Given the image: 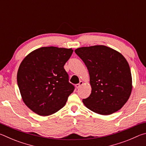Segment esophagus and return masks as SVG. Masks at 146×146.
Returning <instances> with one entry per match:
<instances>
[{"mask_svg": "<svg viewBox=\"0 0 146 146\" xmlns=\"http://www.w3.org/2000/svg\"><path fill=\"white\" fill-rule=\"evenodd\" d=\"M83 84V82H82V81H80V82H79L78 84H76L75 85V86H76V88H80V86H82Z\"/></svg>", "mask_w": 146, "mask_h": 146, "instance_id": "34e87169", "label": "esophagus"}]
</instances>
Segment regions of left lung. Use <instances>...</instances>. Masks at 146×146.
Returning a JSON list of instances; mask_svg holds the SVG:
<instances>
[{"mask_svg":"<svg viewBox=\"0 0 146 146\" xmlns=\"http://www.w3.org/2000/svg\"><path fill=\"white\" fill-rule=\"evenodd\" d=\"M87 67L91 93L83 99L89 110L103 115L117 111L129 99L132 78L123 56L105 46L82 47L75 50Z\"/></svg>","mask_w":146,"mask_h":146,"instance_id":"1","label":"left lung"}]
</instances>
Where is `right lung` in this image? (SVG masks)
<instances>
[{"mask_svg": "<svg viewBox=\"0 0 146 146\" xmlns=\"http://www.w3.org/2000/svg\"><path fill=\"white\" fill-rule=\"evenodd\" d=\"M72 49L42 47L26 56L19 66L17 84L24 102L36 114L48 116L66 104L75 90L64 66Z\"/></svg>", "mask_w": 146, "mask_h": 146, "instance_id": "obj_1", "label": "right lung"}]
</instances>
